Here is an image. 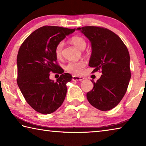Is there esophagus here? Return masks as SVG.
Listing matches in <instances>:
<instances>
[{"label": "esophagus", "mask_w": 146, "mask_h": 146, "mask_svg": "<svg viewBox=\"0 0 146 146\" xmlns=\"http://www.w3.org/2000/svg\"><path fill=\"white\" fill-rule=\"evenodd\" d=\"M84 79V78L82 76H73V80L74 81H81Z\"/></svg>", "instance_id": "1"}]
</instances>
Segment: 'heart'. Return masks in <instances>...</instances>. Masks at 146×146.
I'll return each mask as SVG.
<instances>
[{
	"mask_svg": "<svg viewBox=\"0 0 146 146\" xmlns=\"http://www.w3.org/2000/svg\"><path fill=\"white\" fill-rule=\"evenodd\" d=\"M71 42L73 45H75L76 48L81 49H84L86 46V41L82 36H73L71 39ZM64 46V42L61 41L57 44L55 49V54L56 57L59 58L62 56V51ZM85 67V62L83 60L78 62H70L67 66H66V70L70 73L73 75H78L82 72L83 68Z\"/></svg>",
	"mask_w": 146,
	"mask_h": 146,
	"instance_id": "1",
	"label": "heart"
}]
</instances>
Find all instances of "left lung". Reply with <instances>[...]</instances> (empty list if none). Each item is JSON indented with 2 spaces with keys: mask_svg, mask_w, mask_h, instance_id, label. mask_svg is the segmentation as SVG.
Instances as JSON below:
<instances>
[{
  "mask_svg": "<svg viewBox=\"0 0 146 146\" xmlns=\"http://www.w3.org/2000/svg\"><path fill=\"white\" fill-rule=\"evenodd\" d=\"M91 42L89 66L93 72L102 70V75L87 93L91 105L101 111L114 108L124 96L131 78L130 56L127 47L117 35L96 26L78 28Z\"/></svg>",
  "mask_w": 146,
  "mask_h": 146,
  "instance_id": "8db88e82",
  "label": "left lung"
}]
</instances>
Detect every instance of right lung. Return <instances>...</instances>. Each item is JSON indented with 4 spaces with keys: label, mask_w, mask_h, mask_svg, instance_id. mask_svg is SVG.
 I'll use <instances>...</instances> for the list:
<instances>
[{
    "label": "right lung",
    "mask_w": 146,
    "mask_h": 146,
    "mask_svg": "<svg viewBox=\"0 0 146 146\" xmlns=\"http://www.w3.org/2000/svg\"><path fill=\"white\" fill-rule=\"evenodd\" d=\"M75 29L43 26L29 35L17 55V84L26 102L36 111L47 115L57 110L67 93L66 84L72 80L70 73L57 64L56 46ZM61 75L56 82L49 78V72Z\"/></svg>",
    "instance_id": "1"
}]
</instances>
